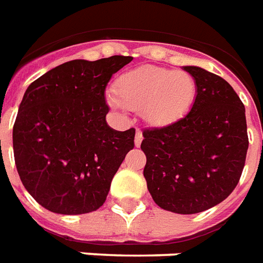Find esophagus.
I'll use <instances>...</instances> for the list:
<instances>
[{
    "mask_svg": "<svg viewBox=\"0 0 263 263\" xmlns=\"http://www.w3.org/2000/svg\"><path fill=\"white\" fill-rule=\"evenodd\" d=\"M141 142H142V133L141 132H140V130H137V132H136V137H134V144H136V146H140V145H141Z\"/></svg>",
    "mask_w": 263,
    "mask_h": 263,
    "instance_id": "34e87169",
    "label": "esophagus"
}]
</instances>
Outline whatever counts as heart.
<instances>
[{"label": "heart", "mask_w": 263, "mask_h": 263, "mask_svg": "<svg viewBox=\"0 0 263 263\" xmlns=\"http://www.w3.org/2000/svg\"><path fill=\"white\" fill-rule=\"evenodd\" d=\"M112 106L142 110L144 118L155 126L171 125L194 106L198 87L186 72L159 66H141L119 76L114 84Z\"/></svg>", "instance_id": "b5f03b06"}]
</instances>
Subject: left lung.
Wrapping results in <instances>:
<instances>
[{"instance_id": "1", "label": "left lung", "mask_w": 263, "mask_h": 263, "mask_svg": "<svg viewBox=\"0 0 263 263\" xmlns=\"http://www.w3.org/2000/svg\"><path fill=\"white\" fill-rule=\"evenodd\" d=\"M198 93L190 112L142 132L144 176L164 211L194 215L222 202L236 187L249 149L246 110L234 88L198 66H183Z\"/></svg>"}]
</instances>
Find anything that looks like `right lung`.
Segmentation results:
<instances>
[{
  "label": "right lung",
  "mask_w": 263,
  "mask_h": 263,
  "mask_svg": "<svg viewBox=\"0 0 263 263\" xmlns=\"http://www.w3.org/2000/svg\"><path fill=\"white\" fill-rule=\"evenodd\" d=\"M132 60L69 61L27 88L13 126L14 163L24 187L47 211L83 215L106 201L136 130L107 125L104 92Z\"/></svg>",
  "instance_id": "right-lung-1"
}]
</instances>
